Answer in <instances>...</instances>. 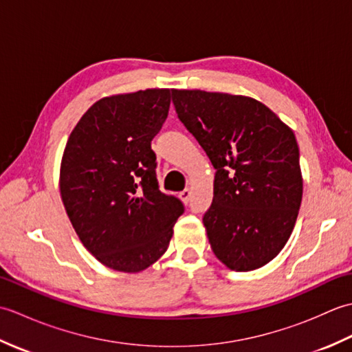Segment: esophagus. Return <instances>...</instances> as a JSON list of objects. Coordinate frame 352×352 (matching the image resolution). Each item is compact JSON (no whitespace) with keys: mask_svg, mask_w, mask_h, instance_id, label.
<instances>
[{"mask_svg":"<svg viewBox=\"0 0 352 352\" xmlns=\"http://www.w3.org/2000/svg\"><path fill=\"white\" fill-rule=\"evenodd\" d=\"M180 198H182V201H183L184 204H188L189 201H190V190H189V189L182 190V192H180Z\"/></svg>","mask_w":352,"mask_h":352,"instance_id":"esophagus-1","label":"esophagus"}]
</instances>
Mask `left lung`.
I'll return each instance as SVG.
<instances>
[{
    "label": "left lung",
    "instance_id": "obj_1",
    "mask_svg": "<svg viewBox=\"0 0 352 352\" xmlns=\"http://www.w3.org/2000/svg\"><path fill=\"white\" fill-rule=\"evenodd\" d=\"M172 102L216 169L203 218L214 256L237 272L265 266L289 241L302 199L294 131L250 96L172 89Z\"/></svg>",
    "mask_w": 352,
    "mask_h": 352
}]
</instances>
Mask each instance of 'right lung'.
Listing matches in <instances>:
<instances>
[{
  "mask_svg": "<svg viewBox=\"0 0 352 352\" xmlns=\"http://www.w3.org/2000/svg\"><path fill=\"white\" fill-rule=\"evenodd\" d=\"M169 89L106 96L66 142L60 195L81 243L110 269L140 272L168 250L178 198L160 192L151 140L162 130Z\"/></svg>",
  "mask_w": 352,
  "mask_h": 352,
  "instance_id": "add662e5",
  "label": "right lung"
}]
</instances>
